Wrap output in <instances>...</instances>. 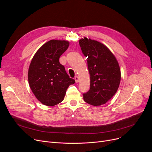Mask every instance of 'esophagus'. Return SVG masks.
<instances>
[{"label":"esophagus","mask_w":152,"mask_h":152,"mask_svg":"<svg viewBox=\"0 0 152 152\" xmlns=\"http://www.w3.org/2000/svg\"><path fill=\"white\" fill-rule=\"evenodd\" d=\"M75 80L76 83H78V82H79V77H77V76H76V77H75Z\"/></svg>","instance_id":"34e87169"}]
</instances>
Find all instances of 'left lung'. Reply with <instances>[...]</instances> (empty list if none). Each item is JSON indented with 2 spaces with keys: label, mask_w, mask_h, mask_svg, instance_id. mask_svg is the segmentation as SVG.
<instances>
[{
  "label": "left lung",
  "mask_w": 152,
  "mask_h": 152,
  "mask_svg": "<svg viewBox=\"0 0 152 152\" xmlns=\"http://www.w3.org/2000/svg\"><path fill=\"white\" fill-rule=\"evenodd\" d=\"M87 57L90 75L89 91L83 94L84 100L93 106L106 103L116 94L121 81V70L113 53L102 43L84 37L79 41Z\"/></svg>",
  "instance_id": "left-lung-1"
}]
</instances>
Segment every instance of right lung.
<instances>
[{
    "instance_id": "1",
    "label": "right lung",
    "mask_w": 152,
    "mask_h": 152,
    "mask_svg": "<svg viewBox=\"0 0 152 152\" xmlns=\"http://www.w3.org/2000/svg\"><path fill=\"white\" fill-rule=\"evenodd\" d=\"M69 41L52 39L39 48L28 69V82L36 99L46 106L61 102L71 84L75 83L59 62L69 47Z\"/></svg>"
}]
</instances>
